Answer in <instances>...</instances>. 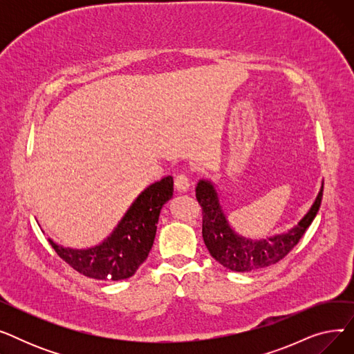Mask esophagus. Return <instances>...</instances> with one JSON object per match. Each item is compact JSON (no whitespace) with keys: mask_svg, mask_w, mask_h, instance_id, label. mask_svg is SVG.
<instances>
[{"mask_svg":"<svg viewBox=\"0 0 354 354\" xmlns=\"http://www.w3.org/2000/svg\"><path fill=\"white\" fill-rule=\"evenodd\" d=\"M174 185H175V189H176L178 192H187V191L189 189V187H191L188 176L183 175V174H179V175L175 176Z\"/></svg>","mask_w":354,"mask_h":354,"instance_id":"34e87169","label":"esophagus"}]
</instances>
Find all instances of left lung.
Returning a JSON list of instances; mask_svg holds the SVG:
<instances>
[{
    "label": "left lung",
    "instance_id": "left-lung-1",
    "mask_svg": "<svg viewBox=\"0 0 354 354\" xmlns=\"http://www.w3.org/2000/svg\"><path fill=\"white\" fill-rule=\"evenodd\" d=\"M323 187L307 215L284 235L263 241H251L236 235L219 207V201L208 180H199L196 199L202 208V236L209 254L231 271L247 272L266 268L283 259L301 239L319 212Z\"/></svg>",
    "mask_w": 354,
    "mask_h": 354
}]
</instances>
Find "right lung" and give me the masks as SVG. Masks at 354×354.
I'll return each mask as SVG.
<instances>
[{
  "mask_svg": "<svg viewBox=\"0 0 354 354\" xmlns=\"http://www.w3.org/2000/svg\"><path fill=\"white\" fill-rule=\"evenodd\" d=\"M174 178L165 176L146 188L132 203L118 228L103 244L88 250H71L50 244L77 272L95 280H124L132 277L153 245L160 209L172 198Z\"/></svg>",
  "mask_w": 354,
  "mask_h": 354,
  "instance_id": "obj_1",
  "label": "right lung"
}]
</instances>
